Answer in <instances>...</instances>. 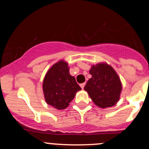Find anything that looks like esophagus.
<instances>
[{
    "label": "esophagus",
    "mask_w": 149,
    "mask_h": 149,
    "mask_svg": "<svg viewBox=\"0 0 149 149\" xmlns=\"http://www.w3.org/2000/svg\"><path fill=\"white\" fill-rule=\"evenodd\" d=\"M85 83H83V84H80V86L81 87V88L82 89H84V86H85Z\"/></svg>",
    "instance_id": "1"
}]
</instances>
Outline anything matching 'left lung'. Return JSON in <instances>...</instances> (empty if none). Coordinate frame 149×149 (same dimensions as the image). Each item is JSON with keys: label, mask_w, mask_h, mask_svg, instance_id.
<instances>
[{"label": "left lung", "mask_w": 149, "mask_h": 149, "mask_svg": "<svg viewBox=\"0 0 149 149\" xmlns=\"http://www.w3.org/2000/svg\"><path fill=\"white\" fill-rule=\"evenodd\" d=\"M91 75L84 87L90 98L101 108L110 107L119 101L122 83L115 69L107 63L93 65L89 70Z\"/></svg>", "instance_id": "obj_1"}]
</instances>
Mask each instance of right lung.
Masks as SVG:
<instances>
[{"mask_svg":"<svg viewBox=\"0 0 149 149\" xmlns=\"http://www.w3.org/2000/svg\"><path fill=\"white\" fill-rule=\"evenodd\" d=\"M42 89L47 104L57 109H64L81 88L69 73L68 63L61 60L51 66L46 73Z\"/></svg>","mask_w":149,"mask_h":149,"instance_id":"right-lung-1","label":"right lung"}]
</instances>
